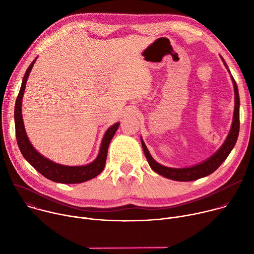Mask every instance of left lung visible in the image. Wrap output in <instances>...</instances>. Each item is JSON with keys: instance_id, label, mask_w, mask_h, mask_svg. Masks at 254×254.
I'll return each instance as SVG.
<instances>
[{"instance_id": "obj_1", "label": "left lung", "mask_w": 254, "mask_h": 254, "mask_svg": "<svg viewBox=\"0 0 254 254\" xmlns=\"http://www.w3.org/2000/svg\"><path fill=\"white\" fill-rule=\"evenodd\" d=\"M224 64L227 67L225 62H224ZM231 78H232V82H233V86H234V93H235L234 115H233V122H232V127L230 129V132H229L226 140L222 144V147L218 151H217L211 158H209L208 160H206L205 162H203L197 166L190 167V168H184V169H174V168H168V167L158 164L152 158L150 152L148 151V149L146 147V144H144V142L141 140V146H142L144 156H146L151 168L156 173H158L166 178H169L171 180L181 181V182H188V181L198 180L200 178H203V177H206V176L212 174L214 171L218 169L219 166L226 160V158L228 157V155L230 154V152L232 151V149L235 146L237 137H238V133H239V126H240V122H239L240 101H239L238 88H237V84H236L234 78L232 77V75H231Z\"/></svg>"}]
</instances>
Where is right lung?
I'll return each instance as SVG.
<instances>
[{"label":"right lung","instance_id":"add662e5","mask_svg":"<svg viewBox=\"0 0 254 254\" xmlns=\"http://www.w3.org/2000/svg\"><path fill=\"white\" fill-rule=\"evenodd\" d=\"M35 61L36 59H34L33 62L30 64L23 77L22 85L16 100V104H15V113H14L15 128H16V138H17L19 149L23 157L30 163L31 166H33L45 178L53 181V182L62 183V184H77V183L85 182V181H88L96 177L98 174L102 172L105 165V161H106L108 146H110L112 138L114 137L116 131L120 127V123H117L116 125H114L106 130L101 141V146H100V150L97 158L92 163L86 166H77V167L63 166V165L53 163L52 161L41 156L32 147V144L28 139V136L25 131L24 124H23L22 110H21L26 82Z\"/></svg>","mask_w":254,"mask_h":254}]
</instances>
